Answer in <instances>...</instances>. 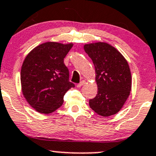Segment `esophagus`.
Returning <instances> with one entry per match:
<instances>
[{
  "instance_id": "34e87169",
  "label": "esophagus",
  "mask_w": 156,
  "mask_h": 156,
  "mask_svg": "<svg viewBox=\"0 0 156 156\" xmlns=\"http://www.w3.org/2000/svg\"><path fill=\"white\" fill-rule=\"evenodd\" d=\"M84 83H85V81H82L81 82H80L79 83H78V84H77V87L80 88V87H81L83 84H84Z\"/></svg>"
}]
</instances>
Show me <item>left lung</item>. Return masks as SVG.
<instances>
[{
    "label": "left lung",
    "mask_w": 156,
    "mask_h": 156,
    "mask_svg": "<svg viewBox=\"0 0 156 156\" xmlns=\"http://www.w3.org/2000/svg\"><path fill=\"white\" fill-rule=\"evenodd\" d=\"M83 49L92 59L96 74L98 93L89 101L90 108L104 117L116 114L131 91L129 64L120 52L107 43L85 44Z\"/></svg>",
    "instance_id": "8db88e82"
}]
</instances>
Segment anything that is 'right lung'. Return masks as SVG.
I'll list each match as a JSON object with an SVG mask.
<instances>
[{
	"label": "right lung",
	"mask_w": 156,
	"mask_h": 156,
	"mask_svg": "<svg viewBox=\"0 0 156 156\" xmlns=\"http://www.w3.org/2000/svg\"><path fill=\"white\" fill-rule=\"evenodd\" d=\"M73 44L47 42L34 48L20 71L23 95L29 104L44 114L52 113L64 103V96L75 84L69 81L64 58Z\"/></svg>",
	"instance_id": "obj_1"
}]
</instances>
